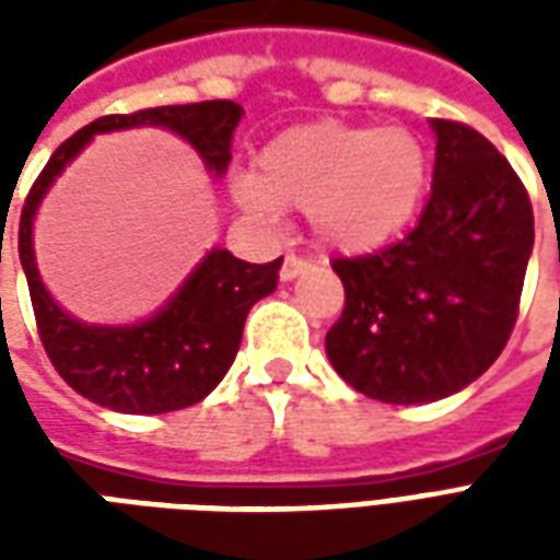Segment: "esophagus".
I'll list each match as a JSON object with an SVG mask.
<instances>
[{
    "mask_svg": "<svg viewBox=\"0 0 560 560\" xmlns=\"http://www.w3.org/2000/svg\"><path fill=\"white\" fill-rule=\"evenodd\" d=\"M312 267V264H308V260H305V257H296V255H288L284 257V264H281V281H293L296 279V276H303L305 269Z\"/></svg>",
    "mask_w": 560,
    "mask_h": 560,
    "instance_id": "1",
    "label": "esophagus"
}]
</instances>
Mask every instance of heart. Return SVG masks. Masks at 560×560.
Listing matches in <instances>:
<instances>
[{"mask_svg":"<svg viewBox=\"0 0 560 560\" xmlns=\"http://www.w3.org/2000/svg\"><path fill=\"white\" fill-rule=\"evenodd\" d=\"M425 176V149L408 128L312 122L260 149L255 176L236 183V200L260 215L300 209L317 243L360 255L411 224Z\"/></svg>","mask_w":560,"mask_h":560,"instance_id":"heart-1","label":"heart"}]
</instances>
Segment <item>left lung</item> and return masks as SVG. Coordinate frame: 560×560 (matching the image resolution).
Here are the masks:
<instances>
[{
  "label": "left lung",
  "instance_id": "left-lung-1",
  "mask_svg": "<svg viewBox=\"0 0 560 560\" xmlns=\"http://www.w3.org/2000/svg\"><path fill=\"white\" fill-rule=\"evenodd\" d=\"M432 195L401 243L339 257L345 308L327 357L357 393L422 405L465 389L516 327L534 212L510 161L480 131L432 119Z\"/></svg>",
  "mask_w": 560,
  "mask_h": 560
}]
</instances>
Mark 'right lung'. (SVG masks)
Returning <instances> with one entry per match:
<instances>
[{"mask_svg": "<svg viewBox=\"0 0 560 560\" xmlns=\"http://www.w3.org/2000/svg\"><path fill=\"white\" fill-rule=\"evenodd\" d=\"M243 119L236 102L149 107L138 114L102 116L56 149L32 185L20 212V264L30 281L38 336L54 369L83 399L119 413L183 411L207 399L228 375L243 341L245 317L279 284L281 257L245 264L228 248H212L159 312L128 327L83 324L59 308L44 288L32 248V224L56 176L78 159L95 135L155 126L197 149L209 173L228 171L233 131Z\"/></svg>", "mask_w": 560, "mask_h": 560, "instance_id": "1", "label": "right lung"}]
</instances>
